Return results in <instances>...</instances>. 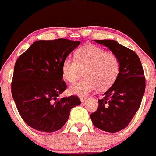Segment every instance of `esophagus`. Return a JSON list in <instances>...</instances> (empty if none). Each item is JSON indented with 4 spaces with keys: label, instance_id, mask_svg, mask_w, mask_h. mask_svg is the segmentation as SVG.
Returning a JSON list of instances; mask_svg holds the SVG:
<instances>
[{
    "label": "esophagus",
    "instance_id": "34e87169",
    "mask_svg": "<svg viewBox=\"0 0 156 156\" xmlns=\"http://www.w3.org/2000/svg\"><path fill=\"white\" fill-rule=\"evenodd\" d=\"M79 99H80V102H81V103H83L84 101H87V98H85V97H80Z\"/></svg>",
    "mask_w": 156,
    "mask_h": 156
}]
</instances>
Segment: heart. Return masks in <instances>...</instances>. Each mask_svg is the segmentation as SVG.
Wrapping results in <instances>:
<instances>
[{"instance_id":"obj_1","label":"heart","mask_w":156,"mask_h":156,"mask_svg":"<svg viewBox=\"0 0 156 156\" xmlns=\"http://www.w3.org/2000/svg\"><path fill=\"white\" fill-rule=\"evenodd\" d=\"M76 61L67 58L62 65V76L69 83L78 79L80 70H84L83 80L69 87L70 94L85 97L97 89L110 87L119 72V58L112 52H105L94 44L80 48L75 55Z\"/></svg>"}]
</instances>
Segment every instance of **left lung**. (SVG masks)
I'll return each instance as SVG.
<instances>
[{"mask_svg": "<svg viewBox=\"0 0 156 156\" xmlns=\"http://www.w3.org/2000/svg\"><path fill=\"white\" fill-rule=\"evenodd\" d=\"M108 48L119 58L120 67L112 87L98 100V108L90 117L96 128L109 133L124 129L141 105L145 91V78L135 52L111 39L94 40Z\"/></svg>", "mask_w": 156, "mask_h": 156, "instance_id": "left-lung-1", "label": "left lung"}]
</instances>
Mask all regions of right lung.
I'll list each match as a JSON object with an SVG mask.
<instances>
[{
    "mask_svg": "<svg viewBox=\"0 0 156 156\" xmlns=\"http://www.w3.org/2000/svg\"><path fill=\"white\" fill-rule=\"evenodd\" d=\"M79 44L66 39L39 40L16 62L12 97L21 117L34 129L57 131L67 121L71 109L80 104L76 96L58 100L67 89L62 81V63Z\"/></svg>",
    "mask_w": 156,
    "mask_h": 156,
    "instance_id": "add662e5",
    "label": "right lung"
}]
</instances>
